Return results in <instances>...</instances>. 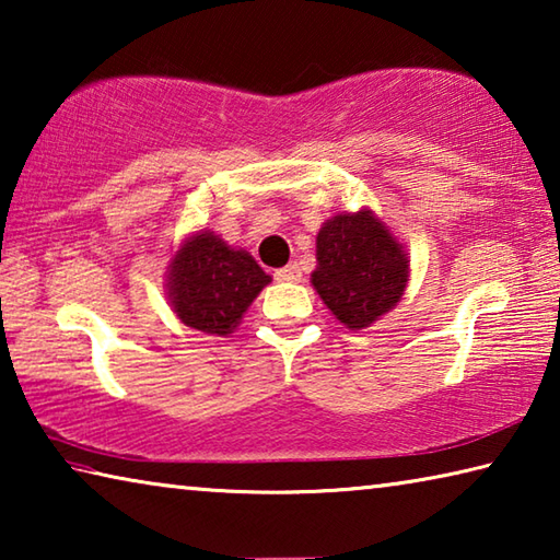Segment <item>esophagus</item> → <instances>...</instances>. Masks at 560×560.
I'll list each match as a JSON object with an SVG mask.
<instances>
[{"label":"esophagus","instance_id":"34e87169","mask_svg":"<svg viewBox=\"0 0 560 560\" xmlns=\"http://www.w3.org/2000/svg\"><path fill=\"white\" fill-rule=\"evenodd\" d=\"M273 277H277V281H299L301 279V267H299L296 261L287 264V267H283V269L273 271Z\"/></svg>","mask_w":560,"mask_h":560}]
</instances>
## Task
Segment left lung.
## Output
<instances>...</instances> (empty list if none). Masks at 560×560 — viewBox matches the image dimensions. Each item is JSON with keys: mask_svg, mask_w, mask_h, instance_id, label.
<instances>
[{"mask_svg": "<svg viewBox=\"0 0 560 560\" xmlns=\"http://www.w3.org/2000/svg\"><path fill=\"white\" fill-rule=\"evenodd\" d=\"M318 267L311 281L348 328L371 326L400 301L407 257L371 212L338 214L316 236Z\"/></svg>", "mask_w": 560, "mask_h": 560, "instance_id": "left-lung-1", "label": "left lung"}]
</instances>
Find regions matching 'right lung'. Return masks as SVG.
<instances>
[{"instance_id":"add662e5","label":"right lung","mask_w":560,"mask_h":560,"mask_svg":"<svg viewBox=\"0 0 560 560\" xmlns=\"http://www.w3.org/2000/svg\"><path fill=\"white\" fill-rule=\"evenodd\" d=\"M269 281L249 254L234 252L220 236L202 232L175 254L170 299L183 324L226 336Z\"/></svg>"}]
</instances>
